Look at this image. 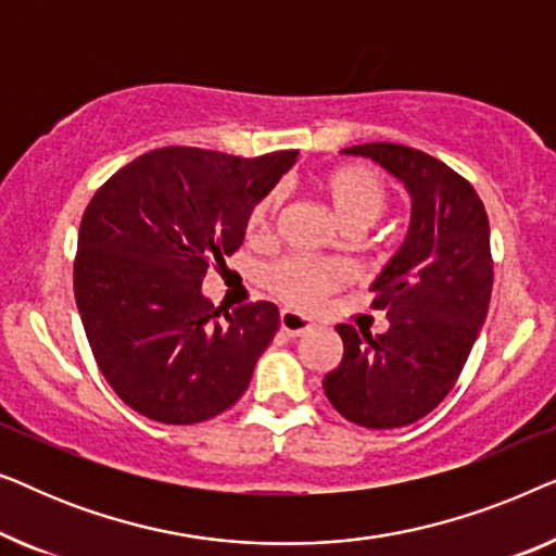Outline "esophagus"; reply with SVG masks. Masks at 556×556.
Returning a JSON list of instances; mask_svg holds the SVG:
<instances>
[{
    "mask_svg": "<svg viewBox=\"0 0 556 556\" xmlns=\"http://www.w3.org/2000/svg\"><path fill=\"white\" fill-rule=\"evenodd\" d=\"M311 329H314L311 318L295 314V311H280V331L288 333V337H301Z\"/></svg>",
    "mask_w": 556,
    "mask_h": 556,
    "instance_id": "34e87169",
    "label": "esophagus"
}]
</instances>
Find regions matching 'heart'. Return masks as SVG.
Here are the masks:
<instances>
[{
    "mask_svg": "<svg viewBox=\"0 0 556 556\" xmlns=\"http://www.w3.org/2000/svg\"><path fill=\"white\" fill-rule=\"evenodd\" d=\"M324 192L333 212L349 230H362L382 217L390 202V192L382 177L369 166H341L324 179ZM283 192L270 189L248 212L245 235L253 242H265L276 230V217ZM352 278V270L339 261H314V257H283L265 273V283L288 306H314Z\"/></svg>",
    "mask_w": 556,
    "mask_h": 556,
    "instance_id": "heart-1",
    "label": "heart"
}]
</instances>
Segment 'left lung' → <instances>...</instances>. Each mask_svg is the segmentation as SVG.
Listing matches in <instances>:
<instances>
[{"mask_svg": "<svg viewBox=\"0 0 556 556\" xmlns=\"http://www.w3.org/2000/svg\"><path fill=\"white\" fill-rule=\"evenodd\" d=\"M344 154L375 159L405 181L413 219L371 286V306L387 311L390 329L371 337L339 324L344 356L324 377V392L349 422L405 428L453 390L489 314V215L466 177L420 149L375 141Z\"/></svg>", "mask_w": 556, "mask_h": 556, "instance_id": "left-lung-1", "label": "left lung"}]
</instances>
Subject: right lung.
<instances>
[{
    "instance_id": "add662e5",
    "label": "right lung",
    "mask_w": 556,
    "mask_h": 556,
    "mask_svg": "<svg viewBox=\"0 0 556 556\" xmlns=\"http://www.w3.org/2000/svg\"><path fill=\"white\" fill-rule=\"evenodd\" d=\"M295 156L164 147L118 169L88 202L75 303L98 369L139 415L204 422L248 390L278 331V306L215 308L202 278L242 245L250 207Z\"/></svg>"
}]
</instances>
